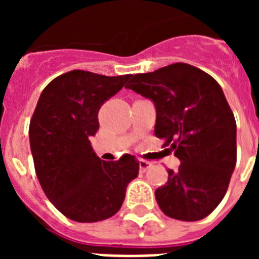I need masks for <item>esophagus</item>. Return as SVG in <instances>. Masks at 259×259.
<instances>
[{
  "mask_svg": "<svg viewBox=\"0 0 259 259\" xmlns=\"http://www.w3.org/2000/svg\"><path fill=\"white\" fill-rule=\"evenodd\" d=\"M139 166H140L141 172H145L146 170H149L150 167H152V162L145 161V159H140V161H139Z\"/></svg>",
  "mask_w": 259,
  "mask_h": 259,
  "instance_id": "34e87169",
  "label": "esophagus"
}]
</instances>
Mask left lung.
<instances>
[{
	"mask_svg": "<svg viewBox=\"0 0 259 259\" xmlns=\"http://www.w3.org/2000/svg\"><path fill=\"white\" fill-rule=\"evenodd\" d=\"M125 87L154 104V135L182 162L155 189L158 206L174 219H203L223 200L236 166V122L221 85L200 68L174 63Z\"/></svg>",
	"mask_w": 259,
	"mask_h": 259,
	"instance_id": "1",
	"label": "left lung"
}]
</instances>
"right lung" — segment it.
I'll list each match as a JSON object with an SVG mask.
<instances>
[{
    "mask_svg": "<svg viewBox=\"0 0 259 259\" xmlns=\"http://www.w3.org/2000/svg\"><path fill=\"white\" fill-rule=\"evenodd\" d=\"M131 76L72 70L52 80L38 98L29 124L36 175L50 202L71 221L92 223L113 217L139 175L134 155L101 161L91 144L100 128V107Z\"/></svg>",
    "mask_w": 259,
    "mask_h": 259,
    "instance_id": "right-lung-1",
    "label": "right lung"
}]
</instances>
